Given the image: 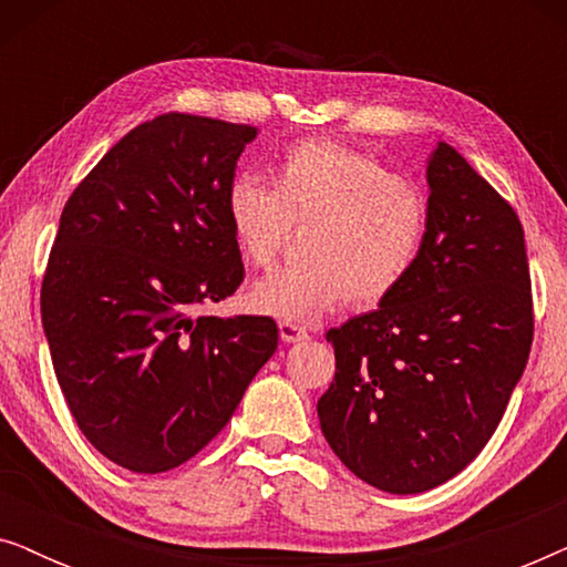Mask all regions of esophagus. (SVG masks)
Here are the masks:
<instances>
[{"label":"esophagus","instance_id":"esophagus-1","mask_svg":"<svg viewBox=\"0 0 567 567\" xmlns=\"http://www.w3.org/2000/svg\"><path fill=\"white\" fill-rule=\"evenodd\" d=\"M278 330H281L284 343H299V340L309 338V332L305 328H299V324H293V322H281V324H278Z\"/></svg>","mask_w":567,"mask_h":567}]
</instances>
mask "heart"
Returning <instances> with one entry per match:
<instances>
[{"instance_id": "1", "label": "heart", "mask_w": 567, "mask_h": 567, "mask_svg": "<svg viewBox=\"0 0 567 567\" xmlns=\"http://www.w3.org/2000/svg\"><path fill=\"white\" fill-rule=\"evenodd\" d=\"M276 185L239 175L227 221L250 266L278 258L293 224H306L307 258L262 276L250 305L284 322H312L353 293L377 305L400 289L421 258L429 204L374 154L338 142L293 144L276 162Z\"/></svg>"}]
</instances>
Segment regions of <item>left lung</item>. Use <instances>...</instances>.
Instances as JSON below:
<instances>
[{"label": "left lung", "instance_id": "1", "mask_svg": "<svg viewBox=\"0 0 567 567\" xmlns=\"http://www.w3.org/2000/svg\"><path fill=\"white\" fill-rule=\"evenodd\" d=\"M425 177L421 258L374 312L328 330L336 379L317 402L338 460L394 495L431 491L483 452L534 336L514 208L444 142Z\"/></svg>", "mask_w": 567, "mask_h": 567}]
</instances>
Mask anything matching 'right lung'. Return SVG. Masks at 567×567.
Returning a JSON list of instances; mask_svg holds the SVG:
<instances>
[{
    "label": "right lung",
    "instance_id": "1",
    "mask_svg": "<svg viewBox=\"0 0 567 567\" xmlns=\"http://www.w3.org/2000/svg\"><path fill=\"white\" fill-rule=\"evenodd\" d=\"M258 128L165 113L128 131L61 212L41 289L53 371L76 425L142 475L219 433L276 353L270 317H208L245 278L227 221Z\"/></svg>",
    "mask_w": 567,
    "mask_h": 567
}]
</instances>
